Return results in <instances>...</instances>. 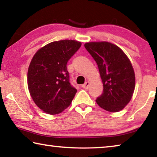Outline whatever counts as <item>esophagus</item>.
<instances>
[{
  "instance_id": "1",
  "label": "esophagus",
  "mask_w": 157,
  "mask_h": 157,
  "mask_svg": "<svg viewBox=\"0 0 157 157\" xmlns=\"http://www.w3.org/2000/svg\"><path fill=\"white\" fill-rule=\"evenodd\" d=\"M89 84H90L89 82H85V83L83 85H82V87L83 89H87L89 88Z\"/></svg>"
}]
</instances>
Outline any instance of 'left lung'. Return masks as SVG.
<instances>
[{
    "label": "left lung",
    "instance_id": "1",
    "mask_svg": "<svg viewBox=\"0 0 157 157\" xmlns=\"http://www.w3.org/2000/svg\"><path fill=\"white\" fill-rule=\"evenodd\" d=\"M84 47L96 62L103 83L97 104L110 112L120 111L134 94L135 75L131 62L120 48L109 42H90Z\"/></svg>",
    "mask_w": 157,
    "mask_h": 157
}]
</instances>
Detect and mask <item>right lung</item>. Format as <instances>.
<instances>
[{"label": "right lung", "mask_w": 157, "mask_h": 157, "mask_svg": "<svg viewBox=\"0 0 157 157\" xmlns=\"http://www.w3.org/2000/svg\"><path fill=\"white\" fill-rule=\"evenodd\" d=\"M80 46V42L75 40L53 41L34 55L28 68V89L44 112L59 113L75 97L77 89L70 83L66 64Z\"/></svg>", "instance_id": "1"}]
</instances>
